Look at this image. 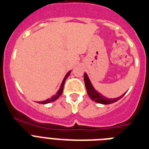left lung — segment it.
I'll return each instance as SVG.
<instances>
[{"instance_id": "left-lung-1", "label": "left lung", "mask_w": 149, "mask_h": 149, "mask_svg": "<svg viewBox=\"0 0 149 149\" xmlns=\"http://www.w3.org/2000/svg\"><path fill=\"white\" fill-rule=\"evenodd\" d=\"M84 84H85V86H86L87 92L88 94L89 97H91V99L95 101L97 103H100V104H112L114 102L118 101L120 98H122L124 95H125V93L122 96L116 97V98H113V99L112 98H108V97H104V96L102 95L100 93H98L96 90H95V88L92 86V84H91V81L89 80L88 77L86 73H84Z\"/></svg>"}]
</instances>
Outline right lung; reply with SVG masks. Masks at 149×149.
<instances>
[{
	"label": "right lung",
	"instance_id": "1",
	"mask_svg": "<svg viewBox=\"0 0 149 149\" xmlns=\"http://www.w3.org/2000/svg\"><path fill=\"white\" fill-rule=\"evenodd\" d=\"M70 73H71V71H68V74L65 75V78H64V80H63L62 83H61V88L60 89L58 90V91L57 92V93L55 94V95H54V96H52L51 98H48V99H47L46 101H44V102H41V104H47V103H50V102H54V101H55V100H57L58 98V97H60V95L62 94V91H63V88H64V84H65V80L67 79V78L69 76V74H70Z\"/></svg>",
	"mask_w": 149,
	"mask_h": 149
}]
</instances>
